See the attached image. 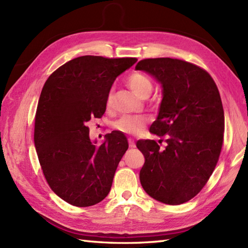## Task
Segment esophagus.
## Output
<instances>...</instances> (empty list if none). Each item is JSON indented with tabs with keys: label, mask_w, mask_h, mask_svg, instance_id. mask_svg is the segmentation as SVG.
Segmentation results:
<instances>
[{
	"label": "esophagus",
	"mask_w": 248,
	"mask_h": 248,
	"mask_svg": "<svg viewBox=\"0 0 248 248\" xmlns=\"http://www.w3.org/2000/svg\"><path fill=\"white\" fill-rule=\"evenodd\" d=\"M129 146H130V148H134L135 147V143H134L133 139H129Z\"/></svg>",
	"instance_id": "esophagus-1"
}]
</instances>
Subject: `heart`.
I'll return each instance as SVG.
<instances>
[{"label": "heart", "instance_id": "obj_1", "mask_svg": "<svg viewBox=\"0 0 248 248\" xmlns=\"http://www.w3.org/2000/svg\"><path fill=\"white\" fill-rule=\"evenodd\" d=\"M128 85L136 96L146 99L149 97L152 91V82L150 78L144 73L135 72L128 78ZM107 108H110L113 104V93H109L107 98ZM145 125V120L141 117L136 116H124L119 120H117L114 127L124 133L128 134H138Z\"/></svg>", "mask_w": 248, "mask_h": 248}]
</instances>
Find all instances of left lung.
I'll list each match as a JSON object with an SVG mask.
<instances>
[{
	"instance_id": "left-lung-1",
	"label": "left lung",
	"mask_w": 248,
	"mask_h": 248,
	"mask_svg": "<svg viewBox=\"0 0 248 248\" xmlns=\"http://www.w3.org/2000/svg\"><path fill=\"white\" fill-rule=\"evenodd\" d=\"M135 70L161 84L162 101L149 131L165 135L166 143L161 148L155 140H138L145 157L140 184L157 202H186L207 183L222 150L225 117L217 84L202 68L170 57L143 60Z\"/></svg>"
}]
</instances>
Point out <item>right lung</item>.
<instances>
[{"label":"right lung","instance_id":"add662e5","mask_svg":"<svg viewBox=\"0 0 248 248\" xmlns=\"http://www.w3.org/2000/svg\"><path fill=\"white\" fill-rule=\"evenodd\" d=\"M138 60L85 55L67 62L46 81L37 107L34 143L41 170L57 196L76 207L108 196L127 138L120 131L97 146L86 124L107 109L116 78Z\"/></svg>","mask_w":248,"mask_h":248}]
</instances>
